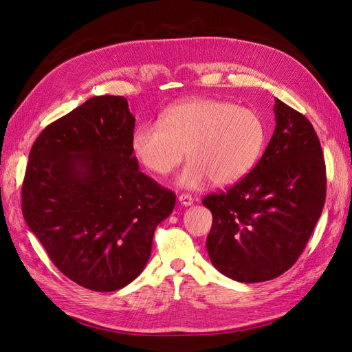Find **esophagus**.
<instances>
[{
	"label": "esophagus",
	"instance_id": "esophagus-1",
	"mask_svg": "<svg viewBox=\"0 0 352 352\" xmlns=\"http://www.w3.org/2000/svg\"><path fill=\"white\" fill-rule=\"evenodd\" d=\"M179 202L182 204V205H185V206H190L192 204H193V198L190 195H188V193H182V195H179Z\"/></svg>",
	"mask_w": 352,
	"mask_h": 352
}]
</instances>
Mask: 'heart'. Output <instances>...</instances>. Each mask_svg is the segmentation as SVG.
Listing matches in <instances>:
<instances>
[{"instance_id":"b5f03b06","label":"heart","mask_w":352,"mask_h":352,"mask_svg":"<svg viewBox=\"0 0 352 352\" xmlns=\"http://www.w3.org/2000/svg\"><path fill=\"white\" fill-rule=\"evenodd\" d=\"M133 151L150 172L166 176L184 160L179 185L198 189L210 179L230 185L258 162L265 144V125L257 111L234 102L198 98L167 108L160 121L140 124Z\"/></svg>"}]
</instances>
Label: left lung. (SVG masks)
Returning <instances> with one entry per match:
<instances>
[{"instance_id": "1", "label": "left lung", "mask_w": 352, "mask_h": 352, "mask_svg": "<svg viewBox=\"0 0 352 352\" xmlns=\"http://www.w3.org/2000/svg\"><path fill=\"white\" fill-rule=\"evenodd\" d=\"M274 116V133L256 167L202 201L214 218L206 238L210 263L241 283L287 272L325 205V160L311 121L280 100Z\"/></svg>"}]
</instances>
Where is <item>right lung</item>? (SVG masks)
<instances>
[{
	"label": "right lung",
	"instance_id": "add662e5",
	"mask_svg": "<svg viewBox=\"0 0 352 352\" xmlns=\"http://www.w3.org/2000/svg\"><path fill=\"white\" fill-rule=\"evenodd\" d=\"M135 118L124 96H94L34 142L23 217L53 264L76 285L114 292L143 272L176 195L138 170Z\"/></svg>",
	"mask_w": 352,
	"mask_h": 352
}]
</instances>
